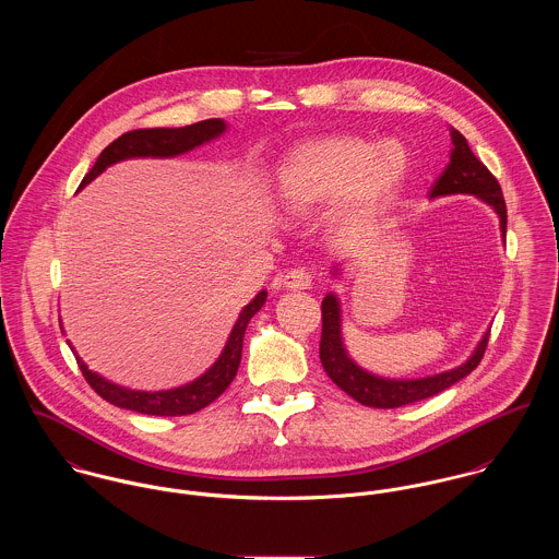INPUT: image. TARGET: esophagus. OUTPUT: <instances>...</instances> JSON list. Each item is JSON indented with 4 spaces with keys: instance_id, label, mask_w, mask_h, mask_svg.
Returning a JSON list of instances; mask_svg holds the SVG:
<instances>
[{
    "instance_id": "1",
    "label": "esophagus",
    "mask_w": 559,
    "mask_h": 559,
    "mask_svg": "<svg viewBox=\"0 0 559 559\" xmlns=\"http://www.w3.org/2000/svg\"><path fill=\"white\" fill-rule=\"evenodd\" d=\"M275 284L286 290H308L312 286V275L306 269H293L282 273Z\"/></svg>"
}]
</instances>
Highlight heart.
Here are the masks:
<instances>
[{"instance_id": "b5f03b06", "label": "heart", "mask_w": 559, "mask_h": 559, "mask_svg": "<svg viewBox=\"0 0 559 559\" xmlns=\"http://www.w3.org/2000/svg\"><path fill=\"white\" fill-rule=\"evenodd\" d=\"M411 153L399 140L329 135L297 144L273 171V202L286 217L324 213V230L348 237L372 224L404 189Z\"/></svg>"}]
</instances>
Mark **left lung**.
Listing matches in <instances>:
<instances>
[{"instance_id":"left-lung-1","label":"left lung","mask_w":559,"mask_h":559,"mask_svg":"<svg viewBox=\"0 0 559 559\" xmlns=\"http://www.w3.org/2000/svg\"><path fill=\"white\" fill-rule=\"evenodd\" d=\"M452 138V151H450V163L445 165L443 174L437 178V182L430 189V200L445 198V195H476L486 206L495 211L499 217V230L501 240L506 245V202L501 187L497 178L486 169V165L478 160L472 153L465 135L450 127ZM344 273V264H335L331 269L333 280H340ZM488 331L479 337L474 353L456 368L421 377V379H390L379 377L366 368H361L346 350L344 337H342V306L335 293H326L322 299V335H320V364L326 372V377L350 399L374 406V408H396L402 404H411L417 400L430 399L467 374H472L478 368L479 359L486 350Z\"/></svg>"}]
</instances>
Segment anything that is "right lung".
Instances as JSON below:
<instances>
[{
	"label": "right lung",
	"instance_id": "add662e5",
	"mask_svg": "<svg viewBox=\"0 0 559 559\" xmlns=\"http://www.w3.org/2000/svg\"><path fill=\"white\" fill-rule=\"evenodd\" d=\"M226 131H228V124L222 118L202 120V122L180 127V129H138V131H129V133L120 135L118 140H114L98 155V159L92 165V169L83 176L80 189L90 185L96 176H100L109 165H116L120 160L174 159V157H180V155H185L193 148H200V146L222 138ZM264 301H266V290H260L240 310L239 319L235 322L217 361L204 374L193 379L191 383H185V385L171 388V390L144 392V390H131V388L118 385V383L100 377L98 372L90 370L87 364L78 355L71 340H67V342H69V346H71V350H73V355L80 364L85 381L90 383V388L100 399L107 400V402H111L120 408L144 413V415H163V417L191 415V413L209 406L213 400L219 399L228 390V385L235 381L237 370H239L245 329H247L251 317L264 306Z\"/></svg>",
	"mask_w": 559,
	"mask_h": 559
}]
</instances>
